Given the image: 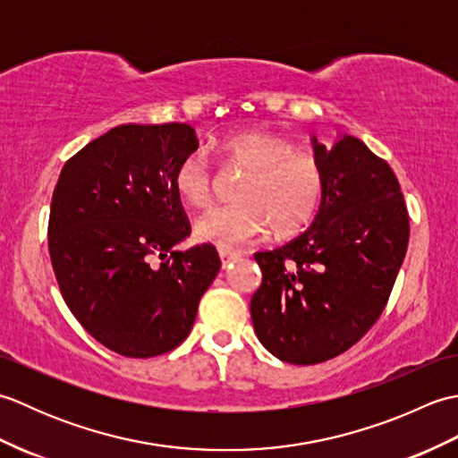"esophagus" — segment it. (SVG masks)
<instances>
[{
    "label": "esophagus",
    "mask_w": 458,
    "mask_h": 458,
    "mask_svg": "<svg viewBox=\"0 0 458 458\" xmlns=\"http://www.w3.org/2000/svg\"><path fill=\"white\" fill-rule=\"evenodd\" d=\"M238 259H240V256L234 254V251H220V261H222V267H224V269L230 267V266L234 264V261H238Z\"/></svg>",
    "instance_id": "1"
}]
</instances>
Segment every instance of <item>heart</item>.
Returning a JSON list of instances; mask_svg holds the SVG:
<instances>
[{
    "instance_id": "1",
    "label": "heart",
    "mask_w": 458,
    "mask_h": 458,
    "mask_svg": "<svg viewBox=\"0 0 458 458\" xmlns=\"http://www.w3.org/2000/svg\"><path fill=\"white\" fill-rule=\"evenodd\" d=\"M226 165L246 169L236 191L238 202L208 210L194 224V236L220 250L248 246L274 228L293 236L315 218L323 200V169L313 155L297 153L293 143L269 131H242L218 143ZM179 197L191 207L212 199V173L200 151L179 161L173 173Z\"/></svg>"
}]
</instances>
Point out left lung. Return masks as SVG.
Segmentation results:
<instances>
[{"label": "left lung", "instance_id": "left-lung-1", "mask_svg": "<svg viewBox=\"0 0 458 458\" xmlns=\"http://www.w3.org/2000/svg\"><path fill=\"white\" fill-rule=\"evenodd\" d=\"M323 200L313 224L285 246L256 251L261 285L254 330L276 358L318 364L343 354L372 327L392 293L407 242L402 187L392 167L354 135L318 143Z\"/></svg>", "mask_w": 458, "mask_h": 458}]
</instances>
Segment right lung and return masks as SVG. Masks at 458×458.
I'll use <instances>...</instances> for the list:
<instances>
[{"label": "right lung", "mask_w": 458, "mask_h": 458, "mask_svg": "<svg viewBox=\"0 0 458 458\" xmlns=\"http://www.w3.org/2000/svg\"><path fill=\"white\" fill-rule=\"evenodd\" d=\"M199 149L187 123H123L64 163L48 216V254L79 323L128 358H151L189 336L216 277L210 244L179 251L191 234L173 184Z\"/></svg>", "instance_id": "obj_1"}]
</instances>
